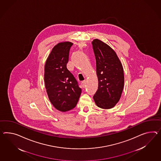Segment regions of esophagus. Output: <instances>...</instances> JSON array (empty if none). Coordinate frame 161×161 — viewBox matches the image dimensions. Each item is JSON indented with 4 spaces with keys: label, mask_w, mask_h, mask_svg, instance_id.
<instances>
[{
    "label": "esophagus",
    "mask_w": 161,
    "mask_h": 161,
    "mask_svg": "<svg viewBox=\"0 0 161 161\" xmlns=\"http://www.w3.org/2000/svg\"><path fill=\"white\" fill-rule=\"evenodd\" d=\"M81 85H82V86L83 87V88H85V87H86V81H83V82H82V83H81Z\"/></svg>",
    "instance_id": "34e87169"
}]
</instances>
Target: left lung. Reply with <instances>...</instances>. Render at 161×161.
<instances>
[{
	"label": "left lung",
	"instance_id": "8db88e82",
	"mask_svg": "<svg viewBox=\"0 0 161 161\" xmlns=\"http://www.w3.org/2000/svg\"><path fill=\"white\" fill-rule=\"evenodd\" d=\"M96 61L98 89L93 96L97 106L109 109L120 99L124 83V70L115 51L98 39L92 42Z\"/></svg>",
	"mask_w": 161,
	"mask_h": 161
}]
</instances>
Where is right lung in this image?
<instances>
[{
    "label": "right lung",
    "mask_w": 161,
    "mask_h": 161,
    "mask_svg": "<svg viewBox=\"0 0 161 161\" xmlns=\"http://www.w3.org/2000/svg\"><path fill=\"white\" fill-rule=\"evenodd\" d=\"M73 43L59 42L54 47L44 66V82L51 103L59 111L73 109L78 102L82 89L74 75L66 68Z\"/></svg>",
    "instance_id": "right-lung-1"
}]
</instances>
